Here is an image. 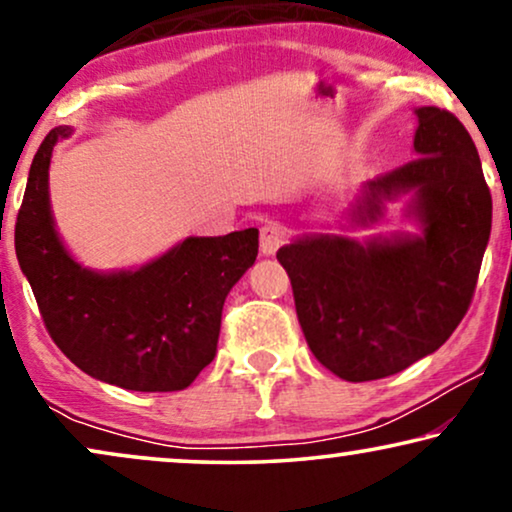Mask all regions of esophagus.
I'll return each instance as SVG.
<instances>
[{
    "label": "esophagus",
    "mask_w": 512,
    "mask_h": 512,
    "mask_svg": "<svg viewBox=\"0 0 512 512\" xmlns=\"http://www.w3.org/2000/svg\"><path fill=\"white\" fill-rule=\"evenodd\" d=\"M286 240V228L282 223H268L261 228V254L272 256Z\"/></svg>",
    "instance_id": "obj_1"
}]
</instances>
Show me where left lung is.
Listing matches in <instances>:
<instances>
[{
    "label": "left lung",
    "mask_w": 512,
    "mask_h": 512,
    "mask_svg": "<svg viewBox=\"0 0 512 512\" xmlns=\"http://www.w3.org/2000/svg\"><path fill=\"white\" fill-rule=\"evenodd\" d=\"M415 160L361 186L349 226L370 228L408 198L419 233L300 235L277 251L300 328L321 366L347 382L380 380L436 352L471 305L492 230V195L457 116L415 109Z\"/></svg>",
    "instance_id": "8db88e82"
}]
</instances>
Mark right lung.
<instances>
[{
    "label": "right lung",
    "instance_id": "1",
    "mask_svg": "<svg viewBox=\"0 0 512 512\" xmlns=\"http://www.w3.org/2000/svg\"><path fill=\"white\" fill-rule=\"evenodd\" d=\"M60 125L32 160L16 221V256L55 345L95 380L130 391L186 389L216 354L230 289L256 261L258 230L186 237L130 270L76 261L55 228L48 167L72 137Z\"/></svg>",
    "mask_w": 512,
    "mask_h": 512
}]
</instances>
